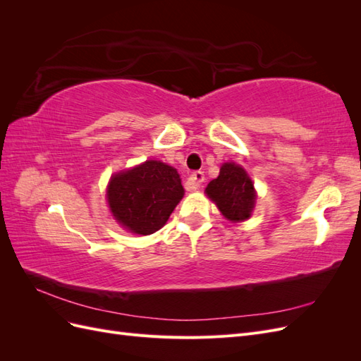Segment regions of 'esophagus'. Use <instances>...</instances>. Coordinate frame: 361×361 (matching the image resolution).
<instances>
[{
    "label": "esophagus",
    "instance_id": "34e87169",
    "mask_svg": "<svg viewBox=\"0 0 361 361\" xmlns=\"http://www.w3.org/2000/svg\"><path fill=\"white\" fill-rule=\"evenodd\" d=\"M203 182H204V173L203 171L192 173L191 176H190V179H188V185H190V188H192V190L200 188V185Z\"/></svg>",
    "mask_w": 361,
    "mask_h": 361
}]
</instances>
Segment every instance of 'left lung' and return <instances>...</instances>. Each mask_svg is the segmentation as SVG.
<instances>
[{
    "label": "left lung",
    "mask_w": 361,
    "mask_h": 361,
    "mask_svg": "<svg viewBox=\"0 0 361 361\" xmlns=\"http://www.w3.org/2000/svg\"><path fill=\"white\" fill-rule=\"evenodd\" d=\"M206 194L231 221L247 220L256 200L253 182L245 170L233 162L223 164L218 178L207 185Z\"/></svg>",
    "instance_id": "1"
}]
</instances>
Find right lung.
Segmentation results:
<instances>
[{
    "mask_svg": "<svg viewBox=\"0 0 361 361\" xmlns=\"http://www.w3.org/2000/svg\"><path fill=\"white\" fill-rule=\"evenodd\" d=\"M106 195L120 224L134 233L150 235L166 224L183 197V187L173 167L159 161H146L116 174Z\"/></svg>",
    "mask_w": 361,
    "mask_h": 361,
    "instance_id": "obj_1",
    "label": "right lung"
}]
</instances>
